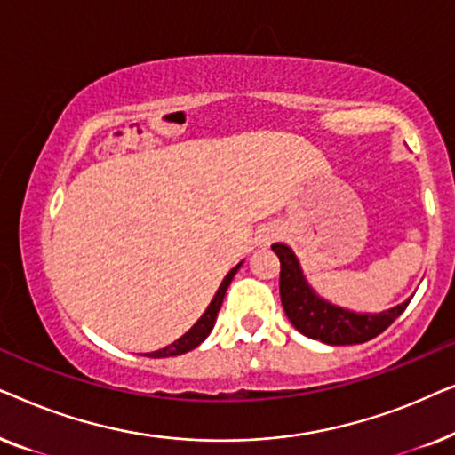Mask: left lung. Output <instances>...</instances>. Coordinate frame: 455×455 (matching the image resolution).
<instances>
[{"mask_svg": "<svg viewBox=\"0 0 455 455\" xmlns=\"http://www.w3.org/2000/svg\"><path fill=\"white\" fill-rule=\"evenodd\" d=\"M271 248L282 263L279 296H282L285 315L291 325L310 339H319L329 346L364 344L383 333L410 304V300H406L379 315H360L335 307L315 294L302 275L296 254L288 246L277 242Z\"/></svg>", "mask_w": 455, "mask_h": 455, "instance_id": "left-lung-1", "label": "left lung"}]
</instances>
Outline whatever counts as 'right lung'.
I'll return each instance as SVG.
<instances>
[{"instance_id": "obj_1", "label": "right lung", "mask_w": 455, "mask_h": 455, "mask_svg": "<svg viewBox=\"0 0 455 455\" xmlns=\"http://www.w3.org/2000/svg\"><path fill=\"white\" fill-rule=\"evenodd\" d=\"M240 265H242V263L235 265L234 269L229 271L226 277H223V282H221V285H220V290H217V294L213 296V300H211V304H209V307H207V310H204L201 319H198V321L195 323V325H192V327L188 329V331H186V333L182 335V338L176 339V341H173V344H170V346L161 347V350H157V352H151V354H147V356H148V358H167V356H180V354H186V352L195 350L196 346H201L203 341L207 339V335L211 333V329H213V325H215L217 313H220V308H221V302H223V298H226L228 285L232 283V279H234L235 273H238Z\"/></svg>"}]
</instances>
